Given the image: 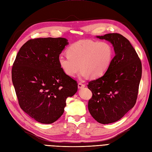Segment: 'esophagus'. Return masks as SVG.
<instances>
[{
    "label": "esophagus",
    "mask_w": 152,
    "mask_h": 152,
    "mask_svg": "<svg viewBox=\"0 0 152 152\" xmlns=\"http://www.w3.org/2000/svg\"><path fill=\"white\" fill-rule=\"evenodd\" d=\"M85 87V85L82 84V83H79L78 84V88L79 89H81V88H83Z\"/></svg>",
    "instance_id": "obj_1"
}]
</instances>
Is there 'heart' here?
I'll list each match as a JSON object with an SVG mask.
<instances>
[{
	"instance_id": "b5f03b06",
	"label": "heart",
	"mask_w": 152,
	"mask_h": 152,
	"mask_svg": "<svg viewBox=\"0 0 152 152\" xmlns=\"http://www.w3.org/2000/svg\"><path fill=\"white\" fill-rule=\"evenodd\" d=\"M68 55H60L59 66L65 75H76L80 69V77L99 78L107 72L113 58V46L106 41L82 40L72 44L67 50Z\"/></svg>"
}]
</instances>
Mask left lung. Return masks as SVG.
Returning <instances> with one entry per match:
<instances>
[{
	"instance_id": "obj_1",
	"label": "left lung",
	"mask_w": 152,
	"mask_h": 152,
	"mask_svg": "<svg viewBox=\"0 0 152 152\" xmlns=\"http://www.w3.org/2000/svg\"><path fill=\"white\" fill-rule=\"evenodd\" d=\"M113 46L115 56L110 68L100 78L89 82L92 92L88 110L103 124L120 120L134 106L142 76V64L129 40L119 33L97 36Z\"/></svg>"
}]
</instances>
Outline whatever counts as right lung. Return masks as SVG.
I'll use <instances>...</instances> for the list:
<instances>
[{
	"label": "right lung",
	"mask_w": 152,
	"mask_h": 152,
	"mask_svg": "<svg viewBox=\"0 0 152 152\" xmlns=\"http://www.w3.org/2000/svg\"><path fill=\"white\" fill-rule=\"evenodd\" d=\"M64 38L31 39L20 48L12 77L21 109L39 123L51 124L64 113L66 100L77 91V81L65 75L58 57Z\"/></svg>",
	"instance_id": "add662e5"
}]
</instances>
